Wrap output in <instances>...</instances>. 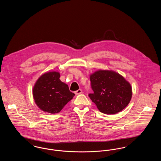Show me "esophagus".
<instances>
[{"instance_id":"esophagus-1","label":"esophagus","mask_w":161,"mask_h":161,"mask_svg":"<svg viewBox=\"0 0 161 161\" xmlns=\"http://www.w3.org/2000/svg\"><path fill=\"white\" fill-rule=\"evenodd\" d=\"M82 93V90L81 89H78L77 91L75 92V94L77 95H79V94H81Z\"/></svg>"}]
</instances>
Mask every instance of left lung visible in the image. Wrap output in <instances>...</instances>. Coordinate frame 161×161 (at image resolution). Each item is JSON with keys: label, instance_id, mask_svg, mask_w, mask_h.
Returning <instances> with one entry per match:
<instances>
[{"label": "left lung", "instance_id": "8db88e82", "mask_svg": "<svg viewBox=\"0 0 161 161\" xmlns=\"http://www.w3.org/2000/svg\"><path fill=\"white\" fill-rule=\"evenodd\" d=\"M93 91L89 97L101 112L115 114L129 104L132 97L130 83L114 70H99L90 75Z\"/></svg>", "mask_w": 161, "mask_h": 161}]
</instances>
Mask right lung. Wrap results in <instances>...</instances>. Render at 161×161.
Returning a JSON list of instances; mask_svg holds the SVG:
<instances>
[{"mask_svg": "<svg viewBox=\"0 0 161 161\" xmlns=\"http://www.w3.org/2000/svg\"><path fill=\"white\" fill-rule=\"evenodd\" d=\"M58 72L51 71L38 78L34 86L32 95L40 109L49 114L58 113L73 98L75 94L68 84L60 80Z\"/></svg>", "mask_w": 161, "mask_h": 161, "instance_id": "right-lung-1", "label": "right lung"}]
</instances>
